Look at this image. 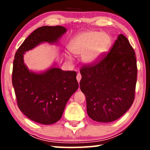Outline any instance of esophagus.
<instances>
[{"instance_id": "34e87169", "label": "esophagus", "mask_w": 150, "mask_h": 150, "mask_svg": "<svg viewBox=\"0 0 150 150\" xmlns=\"http://www.w3.org/2000/svg\"><path fill=\"white\" fill-rule=\"evenodd\" d=\"M81 78H82V76H81V74L78 73V74H77V76H76V79H77L78 82H79V83H80V81H81Z\"/></svg>"}]
</instances>
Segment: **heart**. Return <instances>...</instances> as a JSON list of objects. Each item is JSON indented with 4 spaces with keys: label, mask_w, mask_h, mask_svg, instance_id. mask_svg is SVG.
Listing matches in <instances>:
<instances>
[{
    "label": "heart",
    "mask_w": 150,
    "mask_h": 150,
    "mask_svg": "<svg viewBox=\"0 0 150 150\" xmlns=\"http://www.w3.org/2000/svg\"><path fill=\"white\" fill-rule=\"evenodd\" d=\"M111 40L106 33L91 31L76 37L69 43L68 48L75 54H83V61L92 64L99 60L100 57L109 48Z\"/></svg>",
    "instance_id": "b5f03b06"
}]
</instances>
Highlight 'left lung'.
<instances>
[{
    "label": "left lung",
    "instance_id": "1",
    "mask_svg": "<svg viewBox=\"0 0 150 150\" xmlns=\"http://www.w3.org/2000/svg\"><path fill=\"white\" fill-rule=\"evenodd\" d=\"M81 91L86 97L89 117L98 122H111L132 106L136 89L135 52L124 35H118L108 53L81 69Z\"/></svg>",
    "mask_w": 150,
    "mask_h": 150
}]
</instances>
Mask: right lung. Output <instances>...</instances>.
<instances>
[{"instance_id":"add662e5","label":"right lung","mask_w":150,"mask_h":150,"mask_svg":"<svg viewBox=\"0 0 150 150\" xmlns=\"http://www.w3.org/2000/svg\"><path fill=\"white\" fill-rule=\"evenodd\" d=\"M66 32L61 26H44L34 30L16 51L12 84L18 106L30 120L52 124L61 118L71 96L79 88L75 71L53 67L42 74L29 71L24 63V53L40 43H54Z\"/></svg>"}]
</instances>
